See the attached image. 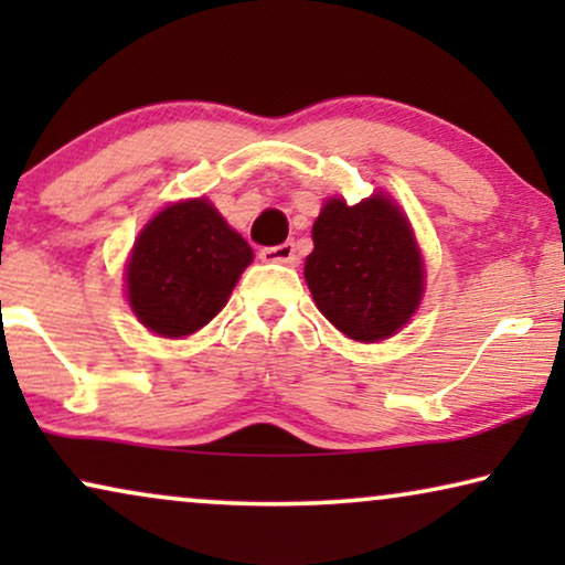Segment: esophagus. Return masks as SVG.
<instances>
[{
    "instance_id": "34e87169",
    "label": "esophagus",
    "mask_w": 565,
    "mask_h": 565,
    "mask_svg": "<svg viewBox=\"0 0 565 565\" xmlns=\"http://www.w3.org/2000/svg\"><path fill=\"white\" fill-rule=\"evenodd\" d=\"M259 259L269 262V265H292V262H296V246H292V242L265 246V249L259 252Z\"/></svg>"
}]
</instances>
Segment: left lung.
Instances as JSON below:
<instances>
[{"mask_svg":"<svg viewBox=\"0 0 565 565\" xmlns=\"http://www.w3.org/2000/svg\"><path fill=\"white\" fill-rule=\"evenodd\" d=\"M311 234L303 275L319 311L354 342L404 329L424 292L422 252L404 211L383 192L358 205L331 198Z\"/></svg>","mask_w":565,"mask_h":565,"instance_id":"8db88e82","label":"left lung"}]
</instances>
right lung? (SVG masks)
I'll return each mask as SVG.
<instances>
[{"mask_svg": "<svg viewBox=\"0 0 565 565\" xmlns=\"http://www.w3.org/2000/svg\"><path fill=\"white\" fill-rule=\"evenodd\" d=\"M254 252L205 198L153 215L126 265L128 303L153 334L182 339L203 329L252 265Z\"/></svg>", "mask_w": 565, "mask_h": 565, "instance_id": "right-lung-1", "label": "right lung"}]
</instances>
